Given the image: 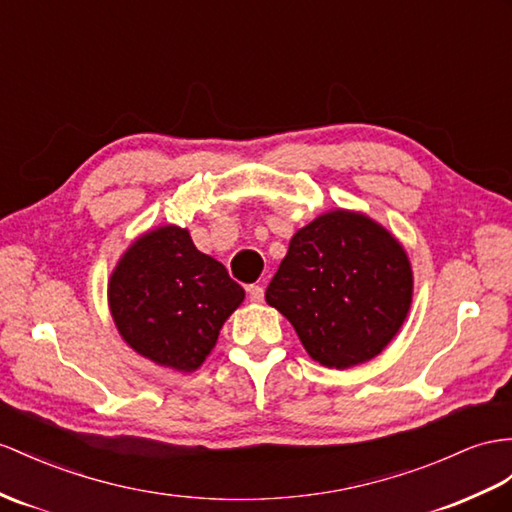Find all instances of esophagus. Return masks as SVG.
Instances as JSON below:
<instances>
[{"label":"esophagus","mask_w":512,"mask_h":512,"mask_svg":"<svg viewBox=\"0 0 512 512\" xmlns=\"http://www.w3.org/2000/svg\"><path fill=\"white\" fill-rule=\"evenodd\" d=\"M248 298H251V303H264V287L261 285L248 287Z\"/></svg>","instance_id":"1"}]
</instances>
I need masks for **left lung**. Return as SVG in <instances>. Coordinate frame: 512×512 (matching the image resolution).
Returning a JSON list of instances; mask_svg holds the SVG:
<instances>
[{"mask_svg": "<svg viewBox=\"0 0 512 512\" xmlns=\"http://www.w3.org/2000/svg\"><path fill=\"white\" fill-rule=\"evenodd\" d=\"M266 303L290 320L307 355L348 370L381 355L413 303V268L381 222L331 209L298 229Z\"/></svg>", "mask_w": 512, "mask_h": 512, "instance_id": "obj_1", "label": "left lung"}]
</instances>
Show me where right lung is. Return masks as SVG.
<instances>
[{
  "label": "right lung",
  "mask_w": 512,
  "mask_h": 512,
  "mask_svg": "<svg viewBox=\"0 0 512 512\" xmlns=\"http://www.w3.org/2000/svg\"><path fill=\"white\" fill-rule=\"evenodd\" d=\"M242 300L244 290L227 268L177 225L138 235L108 279V305L123 342L183 374L201 368Z\"/></svg>",
  "instance_id": "add662e5"
}]
</instances>
